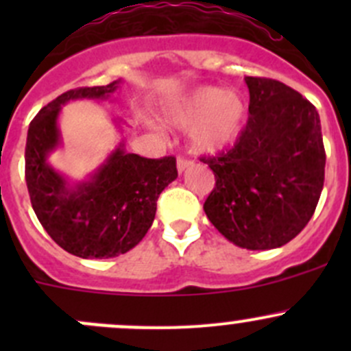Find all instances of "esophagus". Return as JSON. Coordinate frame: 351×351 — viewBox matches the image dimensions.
<instances>
[{
  "mask_svg": "<svg viewBox=\"0 0 351 351\" xmlns=\"http://www.w3.org/2000/svg\"><path fill=\"white\" fill-rule=\"evenodd\" d=\"M190 165H192V161H189V159L178 158V161H176V168H178V173H183L185 169H189Z\"/></svg>",
  "mask_w": 351,
  "mask_h": 351,
  "instance_id": "esophagus-1",
  "label": "esophagus"
}]
</instances>
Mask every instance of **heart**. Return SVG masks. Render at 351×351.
Returning <instances> with one entry per match:
<instances>
[{
	"mask_svg": "<svg viewBox=\"0 0 351 351\" xmlns=\"http://www.w3.org/2000/svg\"><path fill=\"white\" fill-rule=\"evenodd\" d=\"M246 101L236 90L198 86L175 98L162 110V123L190 129V143L200 154L229 149L241 136L246 123Z\"/></svg>",
	"mask_w": 351,
	"mask_h": 351,
	"instance_id": "obj_1",
	"label": "heart"
}]
</instances>
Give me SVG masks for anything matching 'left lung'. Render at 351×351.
Returning <instances> with one entry per match:
<instances>
[{
	"instance_id": "1",
	"label": "left lung",
	"mask_w": 351,
	"mask_h": 351,
	"mask_svg": "<svg viewBox=\"0 0 351 351\" xmlns=\"http://www.w3.org/2000/svg\"><path fill=\"white\" fill-rule=\"evenodd\" d=\"M250 115L236 146L202 159L215 175L204 204L208 221L246 250H275L295 238L319 202L326 154L316 107L267 77H244Z\"/></svg>"
}]
</instances>
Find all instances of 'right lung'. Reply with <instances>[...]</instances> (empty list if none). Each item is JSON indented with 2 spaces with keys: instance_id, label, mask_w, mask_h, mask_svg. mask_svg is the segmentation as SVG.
I'll list each match as a JSON object with an SVG mask.
<instances>
[{
  "instance_id": "obj_1",
  "label": "right lung",
  "mask_w": 351,
  "mask_h": 351,
  "mask_svg": "<svg viewBox=\"0 0 351 351\" xmlns=\"http://www.w3.org/2000/svg\"><path fill=\"white\" fill-rule=\"evenodd\" d=\"M120 83L66 91L28 125L25 180L35 215L62 250L84 260L115 258L143 241L153 226L159 193L178 176L175 158L127 153L123 137L84 180L73 182L51 165V154L62 146V107L74 100H110ZM113 123L123 134L125 123L120 119Z\"/></svg>"
}]
</instances>
